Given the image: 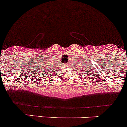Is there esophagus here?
Segmentation results:
<instances>
[{
    "mask_svg": "<svg viewBox=\"0 0 127 127\" xmlns=\"http://www.w3.org/2000/svg\"><path fill=\"white\" fill-rule=\"evenodd\" d=\"M64 66L65 67H68V64H66L64 65Z\"/></svg>",
    "mask_w": 127,
    "mask_h": 127,
    "instance_id": "1",
    "label": "esophagus"
}]
</instances>
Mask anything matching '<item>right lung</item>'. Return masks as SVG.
Segmentation results:
<instances>
[{"instance_id": "right-lung-1", "label": "right lung", "mask_w": 127, "mask_h": 127, "mask_svg": "<svg viewBox=\"0 0 127 127\" xmlns=\"http://www.w3.org/2000/svg\"><path fill=\"white\" fill-rule=\"evenodd\" d=\"M55 70H54V68H50V67H48V68H46V70H45V75H48V76H51L52 74V72H55ZM49 73V75H48V73Z\"/></svg>"}]
</instances>
